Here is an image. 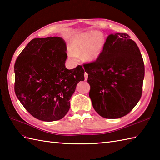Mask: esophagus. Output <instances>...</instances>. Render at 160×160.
Segmentation results:
<instances>
[{"label": "esophagus", "mask_w": 160, "mask_h": 160, "mask_svg": "<svg viewBox=\"0 0 160 160\" xmlns=\"http://www.w3.org/2000/svg\"><path fill=\"white\" fill-rule=\"evenodd\" d=\"M84 79H85V80H87L88 79V74L86 72L84 73Z\"/></svg>", "instance_id": "1"}]
</instances>
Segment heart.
I'll list each match as a JSON object with an SVG mask.
<instances>
[{
	"label": "heart",
	"instance_id": "obj_1",
	"mask_svg": "<svg viewBox=\"0 0 160 160\" xmlns=\"http://www.w3.org/2000/svg\"><path fill=\"white\" fill-rule=\"evenodd\" d=\"M104 40L103 33L99 31L81 33L71 40L69 56L73 60L76 61L77 56L82 54L84 60L94 62L101 56Z\"/></svg>",
	"mask_w": 160,
	"mask_h": 160
}]
</instances>
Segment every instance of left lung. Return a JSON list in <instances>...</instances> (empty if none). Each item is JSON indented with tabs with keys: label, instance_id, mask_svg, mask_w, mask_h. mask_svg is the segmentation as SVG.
Instances as JSON below:
<instances>
[{
	"label": "left lung",
	"instance_id": "left-lung-1",
	"mask_svg": "<svg viewBox=\"0 0 160 160\" xmlns=\"http://www.w3.org/2000/svg\"><path fill=\"white\" fill-rule=\"evenodd\" d=\"M89 97L100 116L116 119L128 114L140 100L144 64L137 44L127 33H111L99 58L84 64Z\"/></svg>",
	"mask_w": 160,
	"mask_h": 160
}]
</instances>
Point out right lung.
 Masks as SVG:
<instances>
[{
	"label": "right lung",
	"mask_w": 160,
	"mask_h": 160,
	"mask_svg": "<svg viewBox=\"0 0 160 160\" xmlns=\"http://www.w3.org/2000/svg\"><path fill=\"white\" fill-rule=\"evenodd\" d=\"M65 41L60 37L34 38L20 53L14 65V90L32 116L53 122L64 118L78 83L84 80V69L65 67Z\"/></svg>",
	"instance_id": "obj_1"
}]
</instances>
